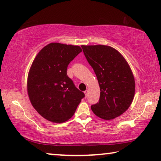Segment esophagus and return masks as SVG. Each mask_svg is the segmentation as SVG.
Returning <instances> with one entry per match:
<instances>
[{"label": "esophagus", "instance_id": "esophagus-1", "mask_svg": "<svg viewBox=\"0 0 161 161\" xmlns=\"http://www.w3.org/2000/svg\"><path fill=\"white\" fill-rule=\"evenodd\" d=\"M84 95H85V96L86 97L87 95H88V91L86 90V91H85V92H84Z\"/></svg>", "mask_w": 161, "mask_h": 161}]
</instances>
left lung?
I'll return each mask as SVG.
<instances>
[{
    "label": "left lung",
    "mask_w": 161,
    "mask_h": 161,
    "mask_svg": "<svg viewBox=\"0 0 161 161\" xmlns=\"http://www.w3.org/2000/svg\"><path fill=\"white\" fill-rule=\"evenodd\" d=\"M94 70L100 87L98 103L91 107L95 115L110 120L131 106L135 93V80L129 64L120 53L110 46H81Z\"/></svg>",
    "instance_id": "1"
}]
</instances>
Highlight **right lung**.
Wrapping results in <instances>:
<instances>
[{
	"instance_id": "add662e5",
	"label": "right lung",
	"mask_w": 161,
	"mask_h": 161,
	"mask_svg": "<svg viewBox=\"0 0 161 161\" xmlns=\"http://www.w3.org/2000/svg\"><path fill=\"white\" fill-rule=\"evenodd\" d=\"M81 51L79 46L51 43L38 53L31 64L27 83L29 98L48 121H68L84 97L67 75L69 63Z\"/></svg>"
}]
</instances>
